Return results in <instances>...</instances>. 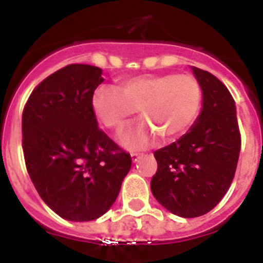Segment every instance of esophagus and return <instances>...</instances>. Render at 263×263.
<instances>
[{
	"label": "esophagus",
	"instance_id": "obj_1",
	"mask_svg": "<svg viewBox=\"0 0 263 263\" xmlns=\"http://www.w3.org/2000/svg\"><path fill=\"white\" fill-rule=\"evenodd\" d=\"M140 157H142V154H138V153H132V154H131L132 162H138Z\"/></svg>",
	"mask_w": 263,
	"mask_h": 263
}]
</instances>
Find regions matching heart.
Segmentation results:
<instances>
[{"mask_svg":"<svg viewBox=\"0 0 263 263\" xmlns=\"http://www.w3.org/2000/svg\"><path fill=\"white\" fill-rule=\"evenodd\" d=\"M202 86L191 75H139L120 82L117 90L99 87L91 106L97 119L109 129L120 131L139 110L140 121L120 135L124 147H147L158 135L173 140L192 127L202 106Z\"/></svg>","mask_w":263,"mask_h":263,"instance_id":"obj_1","label":"heart"}]
</instances>
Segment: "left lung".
Listing matches in <instances>:
<instances>
[{"instance_id":"left-lung-1","label":"left lung","mask_w":263,"mask_h":263,"mask_svg":"<svg viewBox=\"0 0 263 263\" xmlns=\"http://www.w3.org/2000/svg\"><path fill=\"white\" fill-rule=\"evenodd\" d=\"M202 86V109L185 135L154 153L158 169L152 179L154 198L184 218L203 216L227 194L236 172L240 132L236 106L224 83L192 67Z\"/></svg>"}]
</instances>
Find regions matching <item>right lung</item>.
Returning <instances> with one entry per match:
<instances>
[{"instance_id":"obj_1","label":"right lung","mask_w":263,"mask_h":263,"mask_svg":"<svg viewBox=\"0 0 263 263\" xmlns=\"http://www.w3.org/2000/svg\"><path fill=\"white\" fill-rule=\"evenodd\" d=\"M102 69L61 68L31 92L23 110V153L39 196L68 221H92L115 203L131 156L98 128L91 99Z\"/></svg>"}]
</instances>
